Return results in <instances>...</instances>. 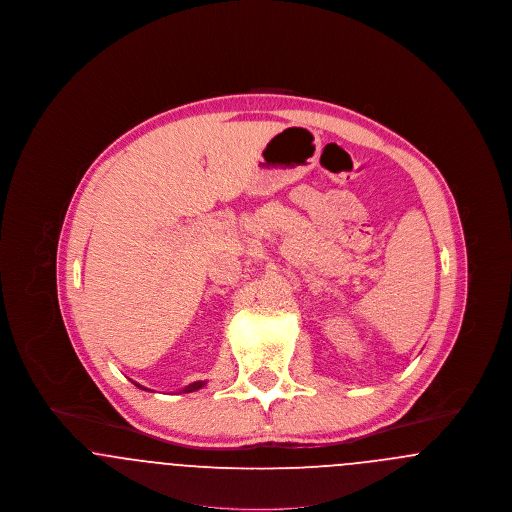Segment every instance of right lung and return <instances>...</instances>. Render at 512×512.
I'll return each instance as SVG.
<instances>
[{"label": "right lung", "mask_w": 512, "mask_h": 512, "mask_svg": "<svg viewBox=\"0 0 512 512\" xmlns=\"http://www.w3.org/2000/svg\"><path fill=\"white\" fill-rule=\"evenodd\" d=\"M136 384V382H134ZM140 390H147V388H144V386H140V384H136ZM205 386V382H194V384H190V386H186L184 390H182V393H190V391L199 390V388H203Z\"/></svg>", "instance_id": "1"}]
</instances>
